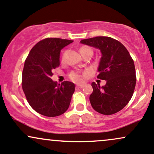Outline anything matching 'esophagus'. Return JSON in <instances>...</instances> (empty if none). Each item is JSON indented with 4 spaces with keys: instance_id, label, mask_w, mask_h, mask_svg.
<instances>
[{
    "instance_id": "34e87169",
    "label": "esophagus",
    "mask_w": 154,
    "mask_h": 154,
    "mask_svg": "<svg viewBox=\"0 0 154 154\" xmlns=\"http://www.w3.org/2000/svg\"><path fill=\"white\" fill-rule=\"evenodd\" d=\"M84 86V84H78V85L76 86V87H78V88H83Z\"/></svg>"
}]
</instances>
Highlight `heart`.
I'll use <instances>...</instances> for the list:
<instances>
[{
    "label": "heart",
    "instance_id": "1",
    "mask_svg": "<svg viewBox=\"0 0 154 154\" xmlns=\"http://www.w3.org/2000/svg\"><path fill=\"white\" fill-rule=\"evenodd\" d=\"M87 51H91V52H92V48H91L90 46L83 45L80 48V52L81 54H82V55L84 53L87 52ZM66 54H67V51H64V52L62 53V60H64V59H65ZM69 78H70L71 80L73 81V82H80L83 80V75L81 74V72H78V71H72V72H71L69 74Z\"/></svg>",
    "mask_w": 154,
    "mask_h": 154
}]
</instances>
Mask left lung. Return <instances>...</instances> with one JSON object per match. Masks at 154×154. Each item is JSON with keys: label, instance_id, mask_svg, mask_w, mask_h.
Instances as JSON below:
<instances>
[{"label": "left lung", "instance_id": "1", "mask_svg": "<svg viewBox=\"0 0 154 154\" xmlns=\"http://www.w3.org/2000/svg\"><path fill=\"white\" fill-rule=\"evenodd\" d=\"M81 42L100 49L102 54L97 78L106 84L102 87L95 82L91 84L92 108L102 115L117 113L128 104L134 91L137 78L133 59L125 46L112 37H95Z\"/></svg>", "mask_w": 154, "mask_h": 154}]
</instances>
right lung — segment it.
<instances>
[{"label":"right lung","mask_w":154,"mask_h":154,"mask_svg":"<svg viewBox=\"0 0 154 154\" xmlns=\"http://www.w3.org/2000/svg\"><path fill=\"white\" fill-rule=\"evenodd\" d=\"M72 40L45 38L32 48L25 61L22 87L29 105L46 117L64 114L70 106L75 84L64 81L53 82L52 71L60 64V51Z\"/></svg>","instance_id":"right-lung-1"}]
</instances>
